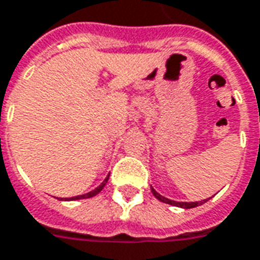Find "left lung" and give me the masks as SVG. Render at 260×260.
I'll return each instance as SVG.
<instances>
[{
  "label": "left lung",
  "mask_w": 260,
  "mask_h": 260,
  "mask_svg": "<svg viewBox=\"0 0 260 260\" xmlns=\"http://www.w3.org/2000/svg\"><path fill=\"white\" fill-rule=\"evenodd\" d=\"M152 193L156 198H157L158 201L160 202H164V203H169V205H173V206H178V207H184V209H192V207H196L199 206V205H202V203H205L206 201H201V202H175V201H170V199H167V198H164V196H161L160 193H157V192L154 191L152 188Z\"/></svg>",
  "instance_id": "8db88e82"
}]
</instances>
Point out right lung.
Wrapping results in <instances>:
<instances>
[{"mask_svg":"<svg viewBox=\"0 0 260 260\" xmlns=\"http://www.w3.org/2000/svg\"><path fill=\"white\" fill-rule=\"evenodd\" d=\"M108 177H110V174L107 175V178H106V180L103 181V182H102V185H99V186H97V188H96V189H94V191L89 192V193H85V195L74 196V198H69V199H65V201H78V199H86V198H91V196H96L97 193H99V192L102 191L103 188H104V185H106V184H107Z\"/></svg>","mask_w":260,"mask_h":260,"instance_id":"right-lung-1","label":"right lung"}]
</instances>
